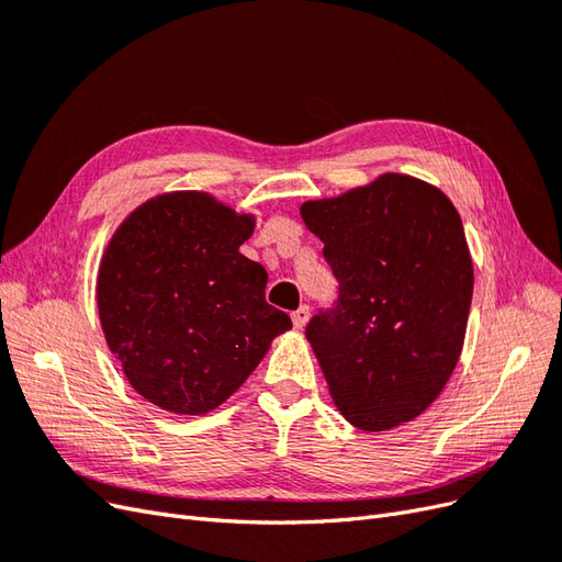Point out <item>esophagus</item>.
I'll return each mask as SVG.
<instances>
[{
	"mask_svg": "<svg viewBox=\"0 0 562 562\" xmlns=\"http://www.w3.org/2000/svg\"><path fill=\"white\" fill-rule=\"evenodd\" d=\"M291 318H293V326H295V328H304V326H307V321H310V307H307V304H302V307H297V310L291 314Z\"/></svg>",
	"mask_w": 562,
	"mask_h": 562,
	"instance_id": "1",
	"label": "esophagus"
}]
</instances>
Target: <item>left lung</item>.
I'll return each mask as SVG.
<instances>
[{"label":"left lung","instance_id":"left-lung-1","mask_svg":"<svg viewBox=\"0 0 562 562\" xmlns=\"http://www.w3.org/2000/svg\"><path fill=\"white\" fill-rule=\"evenodd\" d=\"M300 213L337 279L333 307L304 330L335 405L363 431L415 419L464 345L473 267L459 213L436 187L398 173Z\"/></svg>","mask_w":562,"mask_h":562}]
</instances>
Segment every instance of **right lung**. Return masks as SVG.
<instances>
[{
    "label": "right lung",
    "mask_w": 562,
    "mask_h": 562,
    "mask_svg": "<svg viewBox=\"0 0 562 562\" xmlns=\"http://www.w3.org/2000/svg\"><path fill=\"white\" fill-rule=\"evenodd\" d=\"M250 234V215L171 192L135 209L108 244L98 271L108 347L131 386L168 413L213 411L291 328L265 300V267L239 252Z\"/></svg>",
    "instance_id": "obj_1"
}]
</instances>
